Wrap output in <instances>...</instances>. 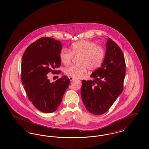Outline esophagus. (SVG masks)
<instances>
[{
	"label": "esophagus",
	"instance_id": "esophagus-1",
	"mask_svg": "<svg viewBox=\"0 0 149 149\" xmlns=\"http://www.w3.org/2000/svg\"><path fill=\"white\" fill-rule=\"evenodd\" d=\"M69 79H70V80L72 81H73V80H75V79L74 78H73V77H69Z\"/></svg>",
	"mask_w": 149,
	"mask_h": 149
}]
</instances>
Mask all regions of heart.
<instances>
[{
  "mask_svg": "<svg viewBox=\"0 0 149 149\" xmlns=\"http://www.w3.org/2000/svg\"><path fill=\"white\" fill-rule=\"evenodd\" d=\"M105 50L102 47L88 40H82L72 44L69 50L63 49L59 54L60 61L65 65L72 63L73 56L79 57L77 65L71 66L64 70L66 75L77 79L81 77L87 69L93 71L101 65Z\"/></svg>",
  "mask_w": 149,
  "mask_h": 149,
  "instance_id": "b5f03b06",
  "label": "heart"
}]
</instances>
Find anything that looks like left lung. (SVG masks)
Instances as JSON below:
<instances>
[{"label":"left lung","instance_id":"obj_1","mask_svg":"<svg viewBox=\"0 0 149 149\" xmlns=\"http://www.w3.org/2000/svg\"><path fill=\"white\" fill-rule=\"evenodd\" d=\"M125 73L123 53L109 38L104 61L90 75L94 80L82 81L81 96L89 112L94 115L107 112L123 91Z\"/></svg>","mask_w":149,"mask_h":149}]
</instances>
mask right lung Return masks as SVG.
Masks as SVG:
<instances>
[{
  "label": "right lung",
  "instance_id": "add662e5",
  "mask_svg": "<svg viewBox=\"0 0 149 149\" xmlns=\"http://www.w3.org/2000/svg\"><path fill=\"white\" fill-rule=\"evenodd\" d=\"M62 44L53 38L42 37L31 43L24 52L21 65V81L29 100L39 110L53 113L59 106L70 79L63 76L50 83L48 74L61 65Z\"/></svg>",
  "mask_w": 149,
  "mask_h": 149
}]
</instances>
